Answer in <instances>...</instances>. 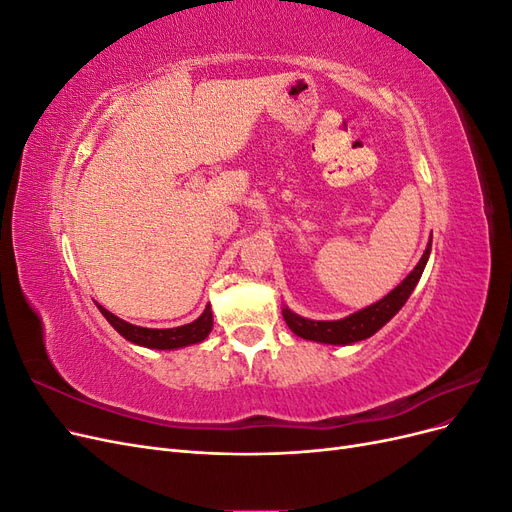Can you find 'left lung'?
<instances>
[{
  "label": "left lung",
  "instance_id": "obj_1",
  "mask_svg": "<svg viewBox=\"0 0 512 512\" xmlns=\"http://www.w3.org/2000/svg\"><path fill=\"white\" fill-rule=\"evenodd\" d=\"M429 252H431V239L427 243V250L423 252L421 260H418V265L410 271L406 280L401 282L395 290L386 294L384 299L361 309V312L346 316L342 320H309L284 307L282 309L284 320L294 335H299L303 339H312V342L333 344V346H348L354 342H361V339H367L376 331H380L384 324L389 322L401 307H404V303L410 299L412 290L416 288L418 280H421L423 269L429 260Z\"/></svg>",
  "mask_w": 512,
  "mask_h": 512
}]
</instances>
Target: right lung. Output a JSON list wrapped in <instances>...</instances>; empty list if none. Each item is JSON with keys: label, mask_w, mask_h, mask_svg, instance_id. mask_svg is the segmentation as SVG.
I'll use <instances>...</instances> for the list:
<instances>
[{"label": "right lung", "mask_w": 512, "mask_h": 512, "mask_svg": "<svg viewBox=\"0 0 512 512\" xmlns=\"http://www.w3.org/2000/svg\"><path fill=\"white\" fill-rule=\"evenodd\" d=\"M102 316L111 322V327L121 335L126 337L128 342L145 346V348H156V350H175L183 346H192L200 344L203 339L211 333L213 329V314H211V305L205 307V312L200 314L194 322L183 324V327L175 329H145V327H136V324H130L126 320L117 318L115 314L108 312L102 305H98Z\"/></svg>", "instance_id": "add662e5"}]
</instances>
